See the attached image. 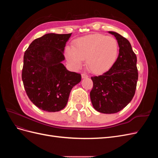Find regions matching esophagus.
Instances as JSON below:
<instances>
[{
    "label": "esophagus",
    "instance_id": "1",
    "mask_svg": "<svg viewBox=\"0 0 158 158\" xmlns=\"http://www.w3.org/2000/svg\"><path fill=\"white\" fill-rule=\"evenodd\" d=\"M88 77V76L86 74H85V73L82 74V78H87Z\"/></svg>",
    "mask_w": 158,
    "mask_h": 158
}]
</instances>
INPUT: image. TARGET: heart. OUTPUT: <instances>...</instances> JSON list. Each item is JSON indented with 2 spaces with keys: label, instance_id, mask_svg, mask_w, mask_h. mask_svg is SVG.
<instances>
[{
  "label": "heart",
  "instance_id": "obj_1",
  "mask_svg": "<svg viewBox=\"0 0 158 158\" xmlns=\"http://www.w3.org/2000/svg\"><path fill=\"white\" fill-rule=\"evenodd\" d=\"M118 45L115 38L95 33L76 40L73 47H67L66 59L75 68L82 66L84 59L89 70L95 74L107 71L115 63Z\"/></svg>",
  "mask_w": 158,
  "mask_h": 158
}]
</instances>
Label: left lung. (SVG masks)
Returning <instances> with one entry per match:
<instances>
[{
  "mask_svg": "<svg viewBox=\"0 0 158 158\" xmlns=\"http://www.w3.org/2000/svg\"><path fill=\"white\" fill-rule=\"evenodd\" d=\"M109 33L117 40L118 56L106 73L91 77L93 88L90 99L96 111L111 114L120 111L131 102L135 94L138 74L137 58L130 42L116 32Z\"/></svg>",
  "mask_w": 158,
  "mask_h": 158,
  "instance_id": "obj_1",
  "label": "left lung"
}]
</instances>
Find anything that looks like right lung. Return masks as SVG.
Here are the masks:
<instances>
[{
  "mask_svg": "<svg viewBox=\"0 0 158 158\" xmlns=\"http://www.w3.org/2000/svg\"><path fill=\"white\" fill-rule=\"evenodd\" d=\"M72 33H47L31 42L23 55L22 78L31 102L44 111H59L67 104L80 74L69 71L64 60L66 43Z\"/></svg>",
  "mask_w": 158,
  "mask_h": 158,
  "instance_id": "add662e5",
  "label": "right lung"
}]
</instances>
